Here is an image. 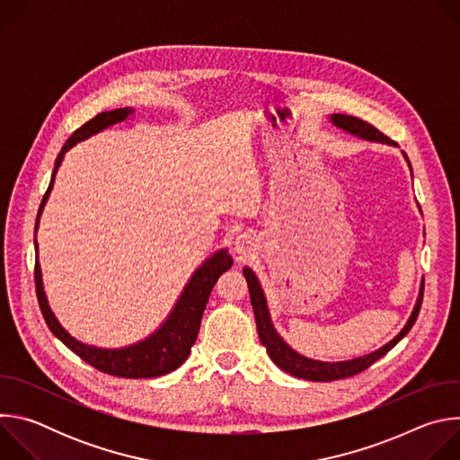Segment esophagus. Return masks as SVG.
<instances>
[{
    "label": "esophagus",
    "mask_w": 460,
    "mask_h": 460,
    "mask_svg": "<svg viewBox=\"0 0 460 460\" xmlns=\"http://www.w3.org/2000/svg\"><path fill=\"white\" fill-rule=\"evenodd\" d=\"M254 249V238L251 234H240L234 242V251L240 254V258H245Z\"/></svg>",
    "instance_id": "34e87169"
}]
</instances>
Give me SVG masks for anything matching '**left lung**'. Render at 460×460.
Here are the masks:
<instances>
[{"label":"left lung","instance_id":"obj_1","mask_svg":"<svg viewBox=\"0 0 460 460\" xmlns=\"http://www.w3.org/2000/svg\"><path fill=\"white\" fill-rule=\"evenodd\" d=\"M332 121L333 125H337L339 128L346 130V133L349 135H355L358 138H364L367 142H380V144H387V146H395V142L389 140L385 135H382L380 130L376 127H373L371 123L360 119V118H355V116H349V114H332ZM410 169H411V164L406 156V153H402ZM243 277L247 280V288H249V296H251V305H252V311H254V320H256V332H258V337L261 341V344L266 346L268 349V355L271 357V360L286 373L293 375V376H298V378H305V380H313V382H332V380H339V378H348V376H353L364 369H367L371 364H375L378 358H382L391 348H395L413 327L417 316H419V311H420V305H422V296H424V280L420 284V291H419V298H417V304L413 307V313L410 316V320L406 322V325L402 327V332L389 341L385 346H382L380 349L369 353V355H364V357H358V358H353V360H344V362H322V360H313V358H307V357H302L300 353H296L295 349H291L284 341L282 337L277 333V330L271 323V316H270V309H268V302H266V296H264V291H261V286L256 279V275L245 268L243 270Z\"/></svg>","mask_w":460,"mask_h":460}]
</instances>
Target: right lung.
<instances>
[{"mask_svg": "<svg viewBox=\"0 0 460 460\" xmlns=\"http://www.w3.org/2000/svg\"><path fill=\"white\" fill-rule=\"evenodd\" d=\"M128 114H133V109H128V107L100 112L93 119H89L85 125L76 128L73 137L65 142L63 149L59 151L58 158H56L49 189L43 194V200H41L38 218H36V231H38L41 211L47 204V199H49V194L54 185L56 171H58L65 153L73 149L78 142H84L89 137L102 133L103 128L127 119ZM36 247H38V243H36ZM231 266H233V258H231V254H227V249L217 251L211 258H208L204 261L199 270L192 273V277L187 282L183 293L180 295L174 309L171 311V314L158 327V330L146 341L133 344V346L121 348V349H102V348L87 346L84 342H78L75 337H71L67 332L63 330L61 323L56 320L54 313L50 311V307L47 304V296H45L43 284H41V270H40L38 261L34 266V282H36L38 304H40L41 314L49 325V330L71 351H75L82 360H85L87 364H91L93 367H96L107 375L123 376V378H153V376H162V375L174 371L187 360L190 348L196 342V337H199L202 314L208 305L209 295H211L217 280Z\"/></svg>", "mask_w": 460, "mask_h": 460, "instance_id": "obj_1", "label": "right lung"}]
</instances>
